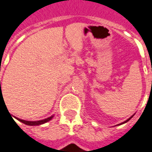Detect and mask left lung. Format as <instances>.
<instances>
[{"instance_id": "left-lung-1", "label": "left lung", "mask_w": 152, "mask_h": 152, "mask_svg": "<svg viewBox=\"0 0 152 152\" xmlns=\"http://www.w3.org/2000/svg\"><path fill=\"white\" fill-rule=\"evenodd\" d=\"M133 115H132V116H131V117H130V118H129V119H127V120H126V121H124V122H123V123H121V124H118V125L123 124H125V123H127V121H129V120H131V119H132V117H133Z\"/></svg>"}]
</instances>
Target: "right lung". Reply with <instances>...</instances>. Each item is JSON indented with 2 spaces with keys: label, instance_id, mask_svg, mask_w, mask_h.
Returning <instances> with one entry per match:
<instances>
[{
  "label": "right lung",
  "instance_id": "right-lung-1",
  "mask_svg": "<svg viewBox=\"0 0 152 152\" xmlns=\"http://www.w3.org/2000/svg\"><path fill=\"white\" fill-rule=\"evenodd\" d=\"M53 115H52V116L47 118V119H45V120H38V121H27V120H20V119H19V118H16V119L26 125H29V126H36V125H40V124H45V123L48 122L49 120H51L52 119H53Z\"/></svg>",
  "mask_w": 152,
  "mask_h": 152
}]
</instances>
